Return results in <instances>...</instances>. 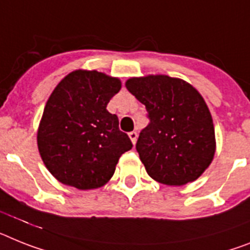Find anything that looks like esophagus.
Wrapping results in <instances>:
<instances>
[{
	"mask_svg": "<svg viewBox=\"0 0 250 250\" xmlns=\"http://www.w3.org/2000/svg\"><path fill=\"white\" fill-rule=\"evenodd\" d=\"M128 136H129V138H131L132 144L135 145V144H136V141H137V132H136V131H132V132H129V133H128Z\"/></svg>",
	"mask_w": 250,
	"mask_h": 250,
	"instance_id": "1",
	"label": "esophagus"
}]
</instances>
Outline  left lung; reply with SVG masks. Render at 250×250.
<instances>
[{
  "label": "left lung",
  "instance_id": "1",
  "mask_svg": "<svg viewBox=\"0 0 250 250\" xmlns=\"http://www.w3.org/2000/svg\"><path fill=\"white\" fill-rule=\"evenodd\" d=\"M125 87L146 106L150 119L136 144L148 175L167 186L200 178L216 151L212 117L202 95L167 75L132 77Z\"/></svg>",
  "mask_w": 250,
  "mask_h": 250
}]
</instances>
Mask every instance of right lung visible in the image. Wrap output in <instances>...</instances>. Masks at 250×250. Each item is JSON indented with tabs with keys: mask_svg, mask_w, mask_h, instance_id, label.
<instances>
[{
	"mask_svg": "<svg viewBox=\"0 0 250 250\" xmlns=\"http://www.w3.org/2000/svg\"><path fill=\"white\" fill-rule=\"evenodd\" d=\"M121 80L98 71L68 73L50 94L38 128L44 165L58 182L77 189L99 188L132 148L118 117L106 110Z\"/></svg>",
	"mask_w": 250,
	"mask_h": 250,
	"instance_id": "obj_1",
	"label": "right lung"
}]
</instances>
